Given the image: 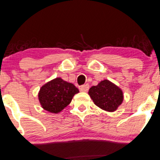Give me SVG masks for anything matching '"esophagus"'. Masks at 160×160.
<instances>
[{"label": "esophagus", "instance_id": "obj_1", "mask_svg": "<svg viewBox=\"0 0 160 160\" xmlns=\"http://www.w3.org/2000/svg\"><path fill=\"white\" fill-rule=\"evenodd\" d=\"M80 91H82V92H87L89 90V85L85 84V85L81 86L80 88Z\"/></svg>", "mask_w": 160, "mask_h": 160}]
</instances>
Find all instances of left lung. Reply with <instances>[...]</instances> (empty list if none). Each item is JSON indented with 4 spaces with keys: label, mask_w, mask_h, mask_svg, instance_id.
<instances>
[{
    "label": "left lung",
    "mask_w": 160,
    "mask_h": 160,
    "mask_svg": "<svg viewBox=\"0 0 160 160\" xmlns=\"http://www.w3.org/2000/svg\"><path fill=\"white\" fill-rule=\"evenodd\" d=\"M88 93L95 105L108 112L117 110L123 100L122 90L108 80L90 87Z\"/></svg>",
    "instance_id": "left-lung-1"
}]
</instances>
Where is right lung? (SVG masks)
I'll return each mask as SVG.
<instances>
[{"instance_id": "add662e5", "label": "right lung", "mask_w": 160, "mask_h": 160, "mask_svg": "<svg viewBox=\"0 0 160 160\" xmlns=\"http://www.w3.org/2000/svg\"><path fill=\"white\" fill-rule=\"evenodd\" d=\"M79 90L73 83L57 77L41 87L38 99L43 110L58 113L71 102L73 96Z\"/></svg>"}]
</instances>
